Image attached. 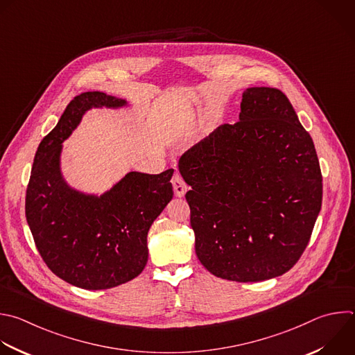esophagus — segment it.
Masks as SVG:
<instances>
[{"mask_svg":"<svg viewBox=\"0 0 355 355\" xmlns=\"http://www.w3.org/2000/svg\"><path fill=\"white\" fill-rule=\"evenodd\" d=\"M173 188H174V193H175V196H178V198H181V196H184V193L187 192V184L184 182V180L181 178V175L180 174H175L174 177H173Z\"/></svg>","mask_w":355,"mask_h":355,"instance_id":"34e87169","label":"esophagus"}]
</instances>
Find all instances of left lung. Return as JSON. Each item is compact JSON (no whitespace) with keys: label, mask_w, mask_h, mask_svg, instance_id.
<instances>
[{"label":"left lung","mask_w":355,"mask_h":355,"mask_svg":"<svg viewBox=\"0 0 355 355\" xmlns=\"http://www.w3.org/2000/svg\"><path fill=\"white\" fill-rule=\"evenodd\" d=\"M195 252L214 276L250 283L288 272L306 248L322 206L311 135L283 92L248 87L240 121L185 152Z\"/></svg>","instance_id":"obj_1"}]
</instances>
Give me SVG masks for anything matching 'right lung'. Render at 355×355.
Returning <instances> with one entry per match:
<instances>
[{"label":"right lung","mask_w":355,"mask_h":355,"mask_svg":"<svg viewBox=\"0 0 355 355\" xmlns=\"http://www.w3.org/2000/svg\"><path fill=\"white\" fill-rule=\"evenodd\" d=\"M125 98L103 92L76 96L40 142L26 191V220L50 270L85 290L124 284L146 266L148 232L173 199L174 170L127 173L103 193L71 187L61 168L64 141L92 108H123Z\"/></svg>","instance_id":"1"}]
</instances>
